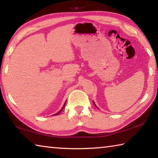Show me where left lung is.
<instances>
[{"mask_svg":"<svg viewBox=\"0 0 158 158\" xmlns=\"http://www.w3.org/2000/svg\"><path fill=\"white\" fill-rule=\"evenodd\" d=\"M93 104H94V105H95V106H96V107H97V106H96V105H95V103H94V102H93ZM97 108H98V107H97Z\"/></svg>","mask_w":158,"mask_h":158,"instance_id":"left-lung-1","label":"left lung"}]
</instances>
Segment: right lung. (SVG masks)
I'll use <instances>...</instances> for the list:
<instances>
[{"label": "right lung", "instance_id": "obj_1", "mask_svg": "<svg viewBox=\"0 0 158 158\" xmlns=\"http://www.w3.org/2000/svg\"><path fill=\"white\" fill-rule=\"evenodd\" d=\"M65 104H66V101H65V104H64V105L63 106V107H62V109H60V110L59 111H58V113H56V114H54V115H53V116H56V115H58V114H59L60 113V112L63 111V109H64V107H65Z\"/></svg>", "mask_w": 158, "mask_h": 158}]
</instances>
